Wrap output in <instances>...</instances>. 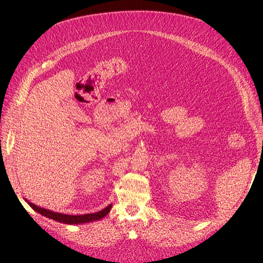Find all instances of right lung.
Wrapping results in <instances>:
<instances>
[{
	"instance_id": "add662e5",
	"label": "right lung",
	"mask_w": 263,
	"mask_h": 263,
	"mask_svg": "<svg viewBox=\"0 0 263 263\" xmlns=\"http://www.w3.org/2000/svg\"><path fill=\"white\" fill-rule=\"evenodd\" d=\"M24 200L32 206V209H34L39 214L44 215V216H46L48 218L57 220V222L68 224V225H78V224H84V223L93 222V220H99V219L103 218L104 216H106L107 213L110 211V209H112V203H110V204H108L106 206V208H104L103 210H101L99 212H96V213L83 214V215H69V214H63V213L53 212V211L45 209V208H40V206L30 202L29 200H26V199H24Z\"/></svg>"
}]
</instances>
